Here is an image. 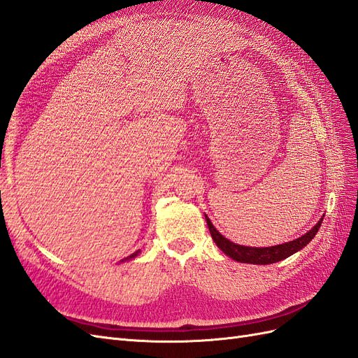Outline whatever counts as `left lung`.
I'll return each mask as SVG.
<instances>
[{"label": "left lung", "instance_id": "8db88e82", "mask_svg": "<svg viewBox=\"0 0 358 358\" xmlns=\"http://www.w3.org/2000/svg\"><path fill=\"white\" fill-rule=\"evenodd\" d=\"M322 220L324 218H321L312 230H309L305 236L299 237V239H296V241H291V242L278 245V246H270V248H252V246L236 245V243L230 242L229 239H225V237L215 229L208 216H206V221H208V227H209L212 239L216 245H218L221 251L229 255L230 258L236 259V262L251 263V264H272V263L280 262V259H285L289 255L300 251L301 248H305L313 239V237H315V234L320 230Z\"/></svg>", "mask_w": 358, "mask_h": 358}]
</instances>
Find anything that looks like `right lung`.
Masks as SVG:
<instances>
[{"mask_svg":"<svg viewBox=\"0 0 358 358\" xmlns=\"http://www.w3.org/2000/svg\"><path fill=\"white\" fill-rule=\"evenodd\" d=\"M137 254H138V251H137V252H134V254H131V255H129V257H127L125 259H131V258H134Z\"/></svg>","mask_w":358,"mask_h":358,"instance_id":"add662e5","label":"right lung"}]
</instances>
